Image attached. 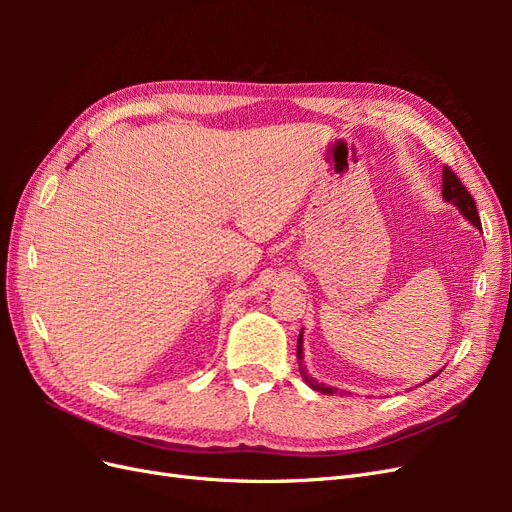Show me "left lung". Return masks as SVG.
<instances>
[{
	"label": "left lung",
	"mask_w": 512,
	"mask_h": 512,
	"mask_svg": "<svg viewBox=\"0 0 512 512\" xmlns=\"http://www.w3.org/2000/svg\"><path fill=\"white\" fill-rule=\"evenodd\" d=\"M442 196H444L446 203L455 205V207L459 209V213L463 215V218L472 222V226L480 228V218H478V211H476L474 198L470 196V192H468L466 188H463V183L459 181V177H457V175L453 173V170L448 168V166H444V170H442ZM297 359H299V363H303V331L299 333ZM301 374H303L305 382H307L309 386H312L314 391H320V393H324V395H333V393H337V389H333V386H327V384H322V382H318V380H314V378H309V376L305 374L303 365H301ZM436 376H438V374H433L429 380H433ZM429 380H427V382H429Z\"/></svg>",
	"instance_id": "left-lung-1"
}]
</instances>
